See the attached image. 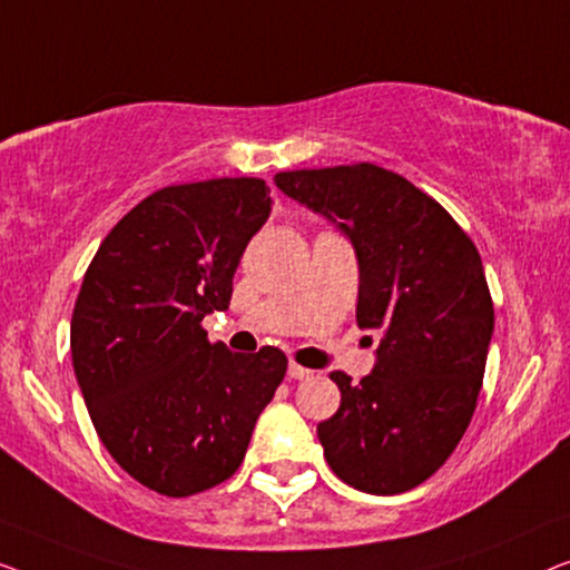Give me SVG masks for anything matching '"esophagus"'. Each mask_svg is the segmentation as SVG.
Instances as JSON below:
<instances>
[{
  "instance_id": "34e87169",
  "label": "esophagus",
  "mask_w": 570,
  "mask_h": 570,
  "mask_svg": "<svg viewBox=\"0 0 570 570\" xmlns=\"http://www.w3.org/2000/svg\"><path fill=\"white\" fill-rule=\"evenodd\" d=\"M288 376H292V380H309L312 372H309V368H304V366L292 362V364H288Z\"/></svg>"
}]
</instances>
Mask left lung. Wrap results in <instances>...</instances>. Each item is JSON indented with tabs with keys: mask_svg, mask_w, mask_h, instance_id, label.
I'll return each mask as SVG.
<instances>
[{
	"mask_svg": "<svg viewBox=\"0 0 570 570\" xmlns=\"http://www.w3.org/2000/svg\"><path fill=\"white\" fill-rule=\"evenodd\" d=\"M274 183L354 245L356 320L380 335L362 382L331 374L341 407L317 426L325 460L356 491H411L442 468L475 413L493 335L480 255L434 198L384 167L292 170Z\"/></svg>",
	"mask_w": 570,
	"mask_h": 570,
	"instance_id": "obj_1",
	"label": "left lung"
}]
</instances>
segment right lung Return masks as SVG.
<instances>
[{
	"instance_id": "obj_1",
	"label": "right lung",
	"mask_w": 570,
	"mask_h": 570,
	"mask_svg": "<svg viewBox=\"0 0 570 570\" xmlns=\"http://www.w3.org/2000/svg\"><path fill=\"white\" fill-rule=\"evenodd\" d=\"M271 214L261 178L157 190L95 253L71 315V362L110 456L173 499L235 475L286 374L284 351L232 354L202 320L227 309L247 243Z\"/></svg>"
}]
</instances>
